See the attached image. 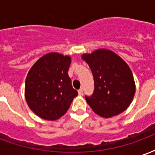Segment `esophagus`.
Segmentation results:
<instances>
[{
  "label": "esophagus",
  "instance_id": "obj_1",
  "mask_svg": "<svg viewBox=\"0 0 155 155\" xmlns=\"http://www.w3.org/2000/svg\"><path fill=\"white\" fill-rule=\"evenodd\" d=\"M78 93H79V94H80V95H83V89H82V88H81V89L78 91Z\"/></svg>",
  "mask_w": 155,
  "mask_h": 155
}]
</instances>
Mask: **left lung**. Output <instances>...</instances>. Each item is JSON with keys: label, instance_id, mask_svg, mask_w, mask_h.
Masks as SVG:
<instances>
[{"label": "left lung", "instance_id": "1", "mask_svg": "<svg viewBox=\"0 0 155 155\" xmlns=\"http://www.w3.org/2000/svg\"><path fill=\"white\" fill-rule=\"evenodd\" d=\"M82 59L94 77V92L84 98L94 113L110 118L125 110L135 93L133 74L128 64L108 50L84 54Z\"/></svg>", "mask_w": 155, "mask_h": 155}]
</instances>
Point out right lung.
<instances>
[{
  "label": "right lung",
  "instance_id": "obj_1",
  "mask_svg": "<svg viewBox=\"0 0 155 155\" xmlns=\"http://www.w3.org/2000/svg\"><path fill=\"white\" fill-rule=\"evenodd\" d=\"M71 62L70 56L49 53L32 66L26 76V102L30 109L44 120L61 118L78 95L68 75Z\"/></svg>",
  "mask_w": 155,
  "mask_h": 155
}]
</instances>
